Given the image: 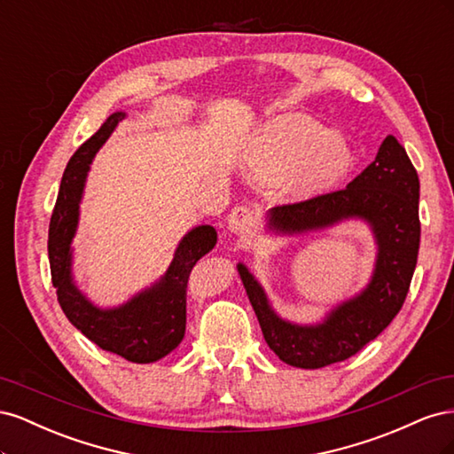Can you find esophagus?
Masks as SVG:
<instances>
[{"mask_svg": "<svg viewBox=\"0 0 454 454\" xmlns=\"http://www.w3.org/2000/svg\"><path fill=\"white\" fill-rule=\"evenodd\" d=\"M257 227V214L250 210L248 206H237L227 217V229L231 235H235L239 239H244L252 235Z\"/></svg>", "mask_w": 454, "mask_h": 454, "instance_id": "34e87169", "label": "esophagus"}]
</instances>
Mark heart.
Masks as SVG:
<instances>
[{
    "label": "heart",
    "mask_w": 454,
    "mask_h": 454,
    "mask_svg": "<svg viewBox=\"0 0 454 454\" xmlns=\"http://www.w3.org/2000/svg\"><path fill=\"white\" fill-rule=\"evenodd\" d=\"M244 176L277 184L286 197L309 199L332 189L354 167L340 134L303 114H280L261 125L240 151Z\"/></svg>",
    "instance_id": "b5f03b06"
}]
</instances>
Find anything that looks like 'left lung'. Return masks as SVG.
Masks as SVG:
<instances>
[{
	"instance_id": "obj_1",
	"label": "left lung",
	"mask_w": 454,
	"mask_h": 454,
	"mask_svg": "<svg viewBox=\"0 0 454 454\" xmlns=\"http://www.w3.org/2000/svg\"><path fill=\"white\" fill-rule=\"evenodd\" d=\"M419 174L403 145L387 136L375 160L347 189L265 214L270 237H307L348 222L364 223L377 246L373 270L358 294L339 301L320 320L292 322L274 310L265 287L242 261L237 270L269 348L294 367L342 362L373 340L400 312L417 267Z\"/></svg>"
}]
</instances>
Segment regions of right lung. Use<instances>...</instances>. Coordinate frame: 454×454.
<instances>
[{
	"label": "right lung",
	"instance_id": "1",
	"mask_svg": "<svg viewBox=\"0 0 454 454\" xmlns=\"http://www.w3.org/2000/svg\"><path fill=\"white\" fill-rule=\"evenodd\" d=\"M127 119L115 112L81 145L64 170L49 225V263L52 286L66 318L102 350L132 364H153L170 354L185 335V287L197 261L214 250L217 232L212 225L189 229L177 242L164 274L114 307H100L81 290L74 277V239L87 176L98 149Z\"/></svg>",
	"mask_w": 454,
	"mask_h": 454
}]
</instances>
